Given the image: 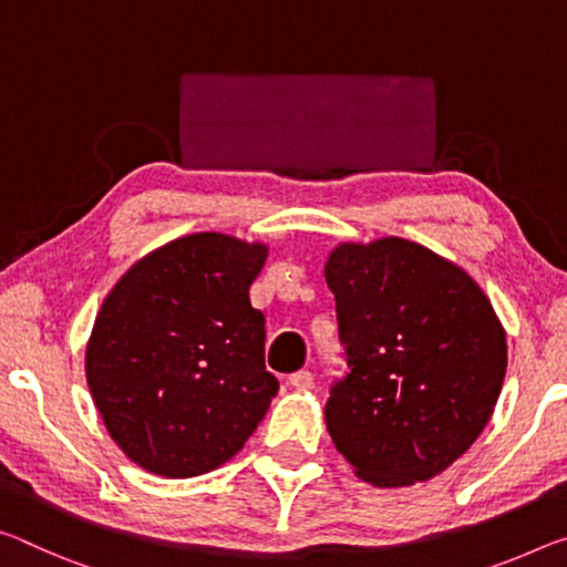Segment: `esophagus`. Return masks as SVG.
Here are the masks:
<instances>
[{"instance_id": "esophagus-1", "label": "esophagus", "mask_w": 567, "mask_h": 567, "mask_svg": "<svg viewBox=\"0 0 567 567\" xmlns=\"http://www.w3.org/2000/svg\"><path fill=\"white\" fill-rule=\"evenodd\" d=\"M290 385H292V389H298V391L312 389V373H310V371L292 373V375H290Z\"/></svg>"}]
</instances>
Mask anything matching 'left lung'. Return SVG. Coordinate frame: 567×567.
Returning a JSON list of instances; mask_svg holds the SVG:
<instances>
[{"instance_id":"1","label":"left lung","mask_w":567,"mask_h":567,"mask_svg":"<svg viewBox=\"0 0 567 567\" xmlns=\"http://www.w3.org/2000/svg\"><path fill=\"white\" fill-rule=\"evenodd\" d=\"M348 375L326 424L363 482L409 487L442 474L494 411L507 371L505 328L460 265L401 237L330 251Z\"/></svg>"}]
</instances>
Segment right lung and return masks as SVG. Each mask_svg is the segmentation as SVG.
<instances>
[{"label": "right lung", "instance_id": "right-lung-1", "mask_svg": "<svg viewBox=\"0 0 567 567\" xmlns=\"http://www.w3.org/2000/svg\"><path fill=\"white\" fill-rule=\"evenodd\" d=\"M259 241L199 231L138 259L107 292L85 350L87 389L131 462L168 480L229 462L280 383L249 285Z\"/></svg>", "mask_w": 567, "mask_h": 567}]
</instances>
